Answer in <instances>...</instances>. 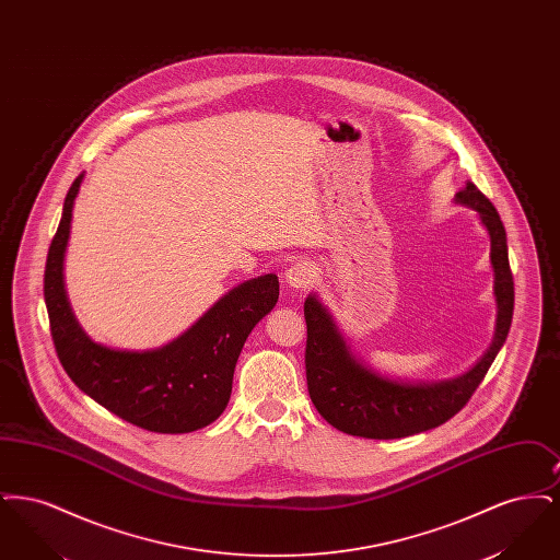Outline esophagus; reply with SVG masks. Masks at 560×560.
Returning <instances> with one entry per match:
<instances>
[{
  "label": "esophagus",
  "instance_id": "34e87169",
  "mask_svg": "<svg viewBox=\"0 0 560 560\" xmlns=\"http://www.w3.org/2000/svg\"><path fill=\"white\" fill-rule=\"evenodd\" d=\"M317 277L315 265L308 260H298L285 272V283L293 290H306Z\"/></svg>",
  "mask_w": 560,
  "mask_h": 560
}]
</instances>
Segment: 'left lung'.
Masks as SVG:
<instances>
[{"label":"left lung","instance_id":"8db88e82","mask_svg":"<svg viewBox=\"0 0 560 560\" xmlns=\"http://www.w3.org/2000/svg\"><path fill=\"white\" fill-rule=\"evenodd\" d=\"M455 201L479 213L491 237V267L495 275L498 323L489 350L470 372L443 382H397L368 370L347 347L329 311L311 293L304 302L306 319V382L320 416L338 430L365 439H402L441 427L470 400L506 342L514 281L508 262L506 229L493 203L472 183H466Z\"/></svg>","mask_w":560,"mask_h":560}]
</instances>
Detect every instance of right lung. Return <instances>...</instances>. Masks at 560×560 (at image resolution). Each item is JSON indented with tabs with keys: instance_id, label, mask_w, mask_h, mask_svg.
Here are the masks:
<instances>
[{
	"instance_id": "1",
	"label": "right lung",
	"mask_w": 560,
	"mask_h": 560,
	"mask_svg": "<svg viewBox=\"0 0 560 560\" xmlns=\"http://www.w3.org/2000/svg\"><path fill=\"white\" fill-rule=\"evenodd\" d=\"M81 180L83 174L65 197L44 272L50 334L65 372L88 397L133 427L180 434L212 424L231 399L233 373L249 331L279 300L277 275L241 283L165 347L133 352L96 345L75 319L62 281Z\"/></svg>"
}]
</instances>
